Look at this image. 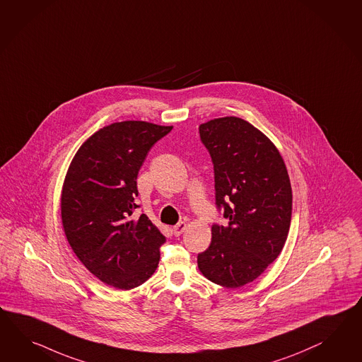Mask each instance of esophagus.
Here are the masks:
<instances>
[{"instance_id":"esophagus-1","label":"esophagus","mask_w":362,"mask_h":362,"mask_svg":"<svg viewBox=\"0 0 362 362\" xmlns=\"http://www.w3.org/2000/svg\"><path fill=\"white\" fill-rule=\"evenodd\" d=\"M187 229V223L185 222H179L177 225H175L174 228H173V233H174V235L175 237H179L180 234H183V231Z\"/></svg>"}]
</instances>
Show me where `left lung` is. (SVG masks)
<instances>
[{
  "label": "left lung",
  "mask_w": 362,
  "mask_h": 362,
  "mask_svg": "<svg viewBox=\"0 0 362 362\" xmlns=\"http://www.w3.org/2000/svg\"><path fill=\"white\" fill-rule=\"evenodd\" d=\"M212 157L216 204L228 225H213L197 255L200 272L240 288L264 272L284 248L291 220V185L280 151L246 120L226 116L199 127Z\"/></svg>",
  "instance_id": "left-lung-1"
}]
</instances>
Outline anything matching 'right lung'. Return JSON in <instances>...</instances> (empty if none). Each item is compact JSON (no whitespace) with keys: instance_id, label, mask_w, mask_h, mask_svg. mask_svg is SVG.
<instances>
[{"instance_id":"obj_1","label":"right lung","mask_w":362,"mask_h":362,"mask_svg":"<svg viewBox=\"0 0 362 362\" xmlns=\"http://www.w3.org/2000/svg\"><path fill=\"white\" fill-rule=\"evenodd\" d=\"M171 129L141 120L106 125L81 145L64 180L62 228L71 250L116 289L140 286L158 267L166 238L145 214H132L142 163Z\"/></svg>"}]
</instances>
